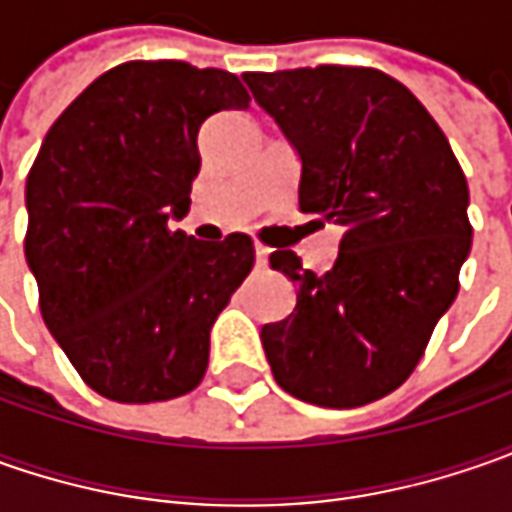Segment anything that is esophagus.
I'll return each instance as SVG.
<instances>
[{
  "instance_id": "esophagus-1",
  "label": "esophagus",
  "mask_w": 512,
  "mask_h": 512,
  "mask_svg": "<svg viewBox=\"0 0 512 512\" xmlns=\"http://www.w3.org/2000/svg\"><path fill=\"white\" fill-rule=\"evenodd\" d=\"M267 259H270V247L256 245V262H259V265H267Z\"/></svg>"
}]
</instances>
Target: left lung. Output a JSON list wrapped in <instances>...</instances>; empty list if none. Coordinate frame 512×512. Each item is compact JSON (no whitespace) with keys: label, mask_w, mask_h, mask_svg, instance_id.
<instances>
[{"label":"left lung","mask_w":512,"mask_h":512,"mask_svg":"<svg viewBox=\"0 0 512 512\" xmlns=\"http://www.w3.org/2000/svg\"><path fill=\"white\" fill-rule=\"evenodd\" d=\"M245 82L299 150V207L344 230L322 276L293 250L270 253L299 287L285 322L262 327L273 379L319 407L376 402L407 382L459 293L473 242L462 165L382 70L319 65Z\"/></svg>","instance_id":"8db88e82"}]
</instances>
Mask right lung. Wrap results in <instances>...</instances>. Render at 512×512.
<instances>
[{
  "mask_svg": "<svg viewBox=\"0 0 512 512\" xmlns=\"http://www.w3.org/2000/svg\"><path fill=\"white\" fill-rule=\"evenodd\" d=\"M247 102L227 70L122 62L70 102L39 148L25 259L45 325L105 399L168 402L205 379L210 327L256 250L247 233L196 242L170 219L190 205L202 122Z\"/></svg>",
  "mask_w": 512,
  "mask_h": 512,
  "instance_id": "add662e5",
  "label": "right lung"
}]
</instances>
